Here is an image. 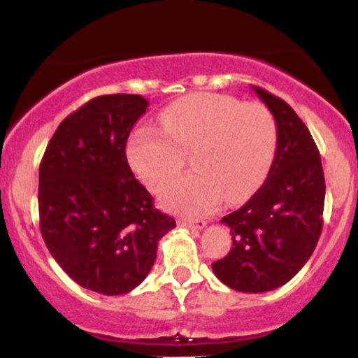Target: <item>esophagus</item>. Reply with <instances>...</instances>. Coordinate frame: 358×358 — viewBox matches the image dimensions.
Masks as SVG:
<instances>
[{
    "label": "esophagus",
    "instance_id": "34e87169",
    "mask_svg": "<svg viewBox=\"0 0 358 358\" xmlns=\"http://www.w3.org/2000/svg\"><path fill=\"white\" fill-rule=\"evenodd\" d=\"M180 224L183 227L192 229V231H202V229L207 227V222L205 220H180Z\"/></svg>",
    "mask_w": 358,
    "mask_h": 358
}]
</instances>
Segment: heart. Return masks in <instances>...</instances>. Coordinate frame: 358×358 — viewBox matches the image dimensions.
Listing matches in <instances>:
<instances>
[{
    "label": "heart",
    "instance_id": "heart-1",
    "mask_svg": "<svg viewBox=\"0 0 358 358\" xmlns=\"http://www.w3.org/2000/svg\"><path fill=\"white\" fill-rule=\"evenodd\" d=\"M163 133L139 127L127 141V162L151 192H159L190 156L195 173L171 183L162 205L185 217L239 202L262 183L276 151V121L266 106L225 94H192L163 110Z\"/></svg>",
    "mask_w": 358,
    "mask_h": 358
}]
</instances>
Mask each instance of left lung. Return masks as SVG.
<instances>
[{
	"instance_id": "obj_1",
	"label": "left lung",
	"mask_w": 358,
	"mask_h": 358,
	"mask_svg": "<svg viewBox=\"0 0 358 358\" xmlns=\"http://www.w3.org/2000/svg\"><path fill=\"white\" fill-rule=\"evenodd\" d=\"M252 90L276 121V153L262 187L222 217L232 248L212 269L232 289L266 293L296 276L313 254L323 225L324 176L318 148L291 106L268 90Z\"/></svg>"
}]
</instances>
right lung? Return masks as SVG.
Instances as JSON below:
<instances>
[{
	"mask_svg": "<svg viewBox=\"0 0 358 358\" xmlns=\"http://www.w3.org/2000/svg\"><path fill=\"white\" fill-rule=\"evenodd\" d=\"M148 109L136 94L94 97L60 122L38 173L40 231L77 285L106 296L133 291L176 222L153 207L126 158L131 129Z\"/></svg>",
	"mask_w": 358,
	"mask_h": 358,
	"instance_id": "obj_1",
	"label": "right lung"
}]
</instances>
